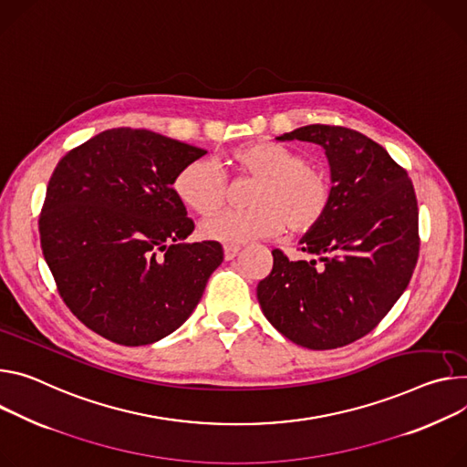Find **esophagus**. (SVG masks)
Masks as SVG:
<instances>
[{"label":"esophagus","mask_w":467,"mask_h":467,"mask_svg":"<svg viewBox=\"0 0 467 467\" xmlns=\"http://www.w3.org/2000/svg\"><path fill=\"white\" fill-rule=\"evenodd\" d=\"M240 253V245H223V255L225 261H233Z\"/></svg>","instance_id":"esophagus-1"}]
</instances>
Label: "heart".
<instances>
[{"label":"heart","mask_w":467,"mask_h":467,"mask_svg":"<svg viewBox=\"0 0 467 467\" xmlns=\"http://www.w3.org/2000/svg\"><path fill=\"white\" fill-rule=\"evenodd\" d=\"M233 161L242 173L257 179L249 195L251 208L225 210L206 218L201 223L206 240L238 245L275 236L285 229L307 234L327 216L333 182L324 169L306 163L302 152L257 141L234 150ZM173 190L182 204L206 216L222 206L225 181L214 161L195 160L181 169Z\"/></svg>","instance_id":"obj_1"}]
</instances>
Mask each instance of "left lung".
Returning <instances> with one entry per match:
<instances>
[{
  "label": "left lung",
  "instance_id": "8db88e82",
  "mask_svg": "<svg viewBox=\"0 0 467 467\" xmlns=\"http://www.w3.org/2000/svg\"><path fill=\"white\" fill-rule=\"evenodd\" d=\"M275 140L324 149L333 201L300 240L311 261L272 251L274 268L257 286L261 309L296 345L347 347L378 326L411 279L419 257L413 184L384 147L343 126L309 124Z\"/></svg>",
  "mask_w": 467,
  "mask_h": 467
}]
</instances>
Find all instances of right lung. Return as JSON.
I'll use <instances>...</instances> for the list:
<instances>
[{
	"label": "right lung",
	"mask_w": 467,
	"mask_h": 467,
	"mask_svg": "<svg viewBox=\"0 0 467 467\" xmlns=\"http://www.w3.org/2000/svg\"><path fill=\"white\" fill-rule=\"evenodd\" d=\"M204 154L113 129L67 152L48 182L42 255L78 320L117 345H152L181 327L223 263L220 242H184L193 222L173 190Z\"/></svg>",
	"instance_id": "add662e5"
}]
</instances>
